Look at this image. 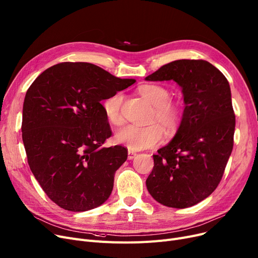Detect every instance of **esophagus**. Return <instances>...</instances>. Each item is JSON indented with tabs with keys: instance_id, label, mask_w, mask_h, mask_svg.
Instances as JSON below:
<instances>
[{
	"instance_id": "esophagus-1",
	"label": "esophagus",
	"mask_w": 258,
	"mask_h": 258,
	"mask_svg": "<svg viewBox=\"0 0 258 258\" xmlns=\"http://www.w3.org/2000/svg\"><path fill=\"white\" fill-rule=\"evenodd\" d=\"M127 158H128V160H132V159H134L135 158V157L137 156V153L136 152H134V151H128L127 152Z\"/></svg>"
}]
</instances>
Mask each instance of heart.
<instances>
[{
  "instance_id": "heart-1",
  "label": "heart",
  "mask_w": 258,
  "mask_h": 258,
  "mask_svg": "<svg viewBox=\"0 0 258 258\" xmlns=\"http://www.w3.org/2000/svg\"><path fill=\"white\" fill-rule=\"evenodd\" d=\"M138 92L155 107L153 120L158 122L167 134H174L180 125L182 110L178 103L171 101L169 89L158 84H144L139 87ZM122 100L123 95L117 93L106 99L103 104L107 119L115 125H120L123 122L121 115ZM160 126L128 124L116 133V140L134 151L152 148L159 144L163 139V130Z\"/></svg>"
}]
</instances>
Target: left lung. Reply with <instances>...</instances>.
<instances>
[{"mask_svg":"<svg viewBox=\"0 0 258 258\" xmlns=\"http://www.w3.org/2000/svg\"><path fill=\"white\" fill-rule=\"evenodd\" d=\"M145 80L175 81L185 104L174 138L153 155L148 191L165 207H192L215 191L233 150L235 115L230 84L204 60L173 61Z\"/></svg>","mask_w":258,"mask_h":258,"instance_id":"left-lung-1","label":"left lung"}]
</instances>
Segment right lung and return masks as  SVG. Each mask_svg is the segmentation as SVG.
I'll return each instance as SVG.
<instances>
[{
  "label": "right lung",
  "mask_w": 258,
  "mask_h": 258,
  "mask_svg": "<svg viewBox=\"0 0 258 258\" xmlns=\"http://www.w3.org/2000/svg\"><path fill=\"white\" fill-rule=\"evenodd\" d=\"M135 82L92 63L64 62L44 71L28 88L22 120L28 164L62 209L84 212L108 199L127 150L102 145L111 131L100 102Z\"/></svg>",
  "instance_id": "add662e5"
}]
</instances>
